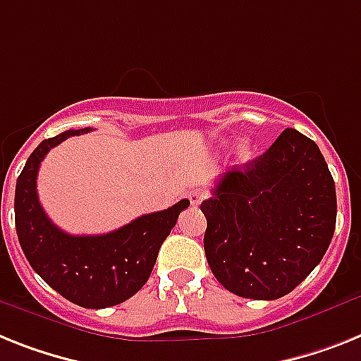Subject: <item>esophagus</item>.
<instances>
[{"label": "esophagus", "mask_w": 361, "mask_h": 361, "mask_svg": "<svg viewBox=\"0 0 361 361\" xmlns=\"http://www.w3.org/2000/svg\"><path fill=\"white\" fill-rule=\"evenodd\" d=\"M186 197H188V201H190V204H192V207H197V204H201L202 199L207 197V195H204L202 192H199V190H192V192L188 193Z\"/></svg>", "instance_id": "obj_1"}]
</instances>
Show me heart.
<instances>
[{"label":"heart","instance_id":"heart-1","mask_svg":"<svg viewBox=\"0 0 361 361\" xmlns=\"http://www.w3.org/2000/svg\"><path fill=\"white\" fill-rule=\"evenodd\" d=\"M238 154H240L241 159H247V157L251 154V147H249V144H241L240 149H238Z\"/></svg>","mask_w":361,"mask_h":361}]
</instances>
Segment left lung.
Segmentation results:
<instances>
[{"label":"left lung","mask_w":361,"mask_h":361,"mask_svg":"<svg viewBox=\"0 0 361 361\" xmlns=\"http://www.w3.org/2000/svg\"><path fill=\"white\" fill-rule=\"evenodd\" d=\"M201 202L204 255L217 282L256 300L281 299L323 260L336 228V186L314 140L286 129Z\"/></svg>","instance_id":"left-lung-1"}]
</instances>
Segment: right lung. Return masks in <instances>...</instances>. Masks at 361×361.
<instances>
[{"label":"right lung","mask_w":361,"mask_h":361,"mask_svg":"<svg viewBox=\"0 0 361 361\" xmlns=\"http://www.w3.org/2000/svg\"><path fill=\"white\" fill-rule=\"evenodd\" d=\"M88 130H64L55 138L44 140L32 151L16 180L14 219L23 255L44 282L73 305L106 308L142 290L160 245L190 201L183 199L168 210L145 214L118 231L97 236H73L61 231L38 201V168L55 145Z\"/></svg>","instance_id":"obj_1"}]
</instances>
